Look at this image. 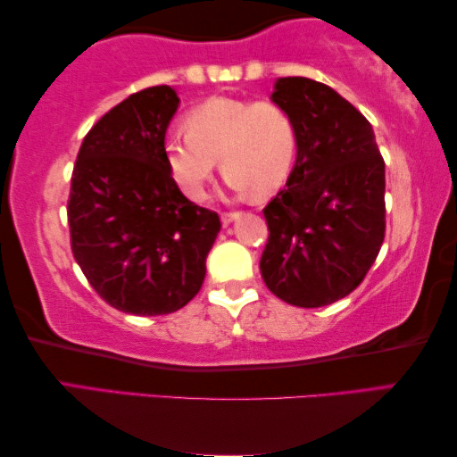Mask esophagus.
<instances>
[{
  "instance_id": "esophagus-1",
  "label": "esophagus",
  "mask_w": 457,
  "mask_h": 457,
  "mask_svg": "<svg viewBox=\"0 0 457 457\" xmlns=\"http://www.w3.org/2000/svg\"><path fill=\"white\" fill-rule=\"evenodd\" d=\"M238 216H241V212H222L220 220H222V224H230L233 220H237Z\"/></svg>"
}]
</instances>
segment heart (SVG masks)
Segmentation results:
<instances>
[{
	"instance_id": "heart-1",
	"label": "heart",
	"mask_w": 457,
	"mask_h": 457,
	"mask_svg": "<svg viewBox=\"0 0 457 457\" xmlns=\"http://www.w3.org/2000/svg\"><path fill=\"white\" fill-rule=\"evenodd\" d=\"M184 127L163 141V155L174 182L192 200L206 196L216 160L238 194L278 192L295 166L297 125L275 101L211 96L186 113Z\"/></svg>"
}]
</instances>
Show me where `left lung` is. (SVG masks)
Returning <instances> with one entry per match:
<instances>
[{
  "instance_id": "left-lung-1",
  "label": "left lung",
  "mask_w": 457,
  "mask_h": 457,
  "mask_svg": "<svg viewBox=\"0 0 457 457\" xmlns=\"http://www.w3.org/2000/svg\"><path fill=\"white\" fill-rule=\"evenodd\" d=\"M297 125L286 188L263 208L261 275L297 308H321L361 286L385 241V160L370 123L324 82L286 77L271 95Z\"/></svg>"
}]
</instances>
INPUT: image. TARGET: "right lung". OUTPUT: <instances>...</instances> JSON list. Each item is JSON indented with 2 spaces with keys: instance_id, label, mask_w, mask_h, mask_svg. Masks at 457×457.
Returning <instances> with one entry per match:
<instances>
[{
  "instance_id": "1",
  "label": "right lung",
  "mask_w": 457,
  "mask_h": 457,
  "mask_svg": "<svg viewBox=\"0 0 457 457\" xmlns=\"http://www.w3.org/2000/svg\"><path fill=\"white\" fill-rule=\"evenodd\" d=\"M178 95L133 93L82 139L66 214L72 255L109 305L136 316L178 312L198 294L220 230L171 178L163 141Z\"/></svg>"
}]
</instances>
